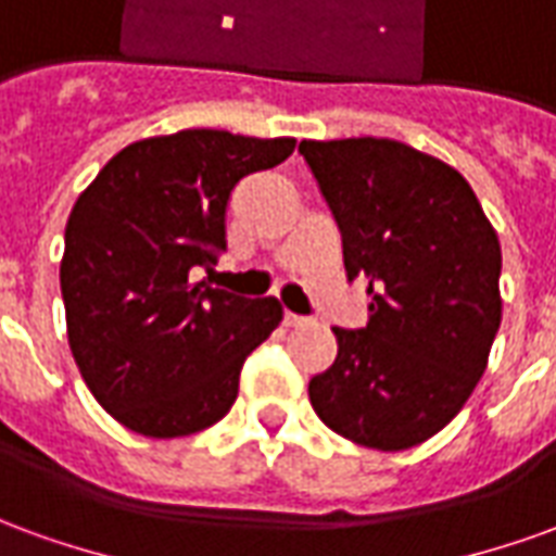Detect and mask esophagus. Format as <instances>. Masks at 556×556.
<instances>
[{
	"instance_id": "obj_1",
	"label": "esophagus",
	"mask_w": 556,
	"mask_h": 556,
	"mask_svg": "<svg viewBox=\"0 0 556 556\" xmlns=\"http://www.w3.org/2000/svg\"><path fill=\"white\" fill-rule=\"evenodd\" d=\"M306 321H309V318H303V315H294V313L282 315V325L286 327H303Z\"/></svg>"
}]
</instances>
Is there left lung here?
I'll list each match as a JSON object with an SVG mask.
<instances>
[{"instance_id":"1","label":"left lung","mask_w":556,"mask_h":556,"mask_svg":"<svg viewBox=\"0 0 556 556\" xmlns=\"http://www.w3.org/2000/svg\"><path fill=\"white\" fill-rule=\"evenodd\" d=\"M342 235L349 279L372 298L361 330L309 381L327 429L396 453L465 408L501 327V241L470 184L396 139H303Z\"/></svg>"}]
</instances>
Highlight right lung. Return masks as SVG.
Instances as JSON below:
<instances>
[{
    "label": "right lung",
    "instance_id": "1",
    "mask_svg": "<svg viewBox=\"0 0 556 556\" xmlns=\"http://www.w3.org/2000/svg\"><path fill=\"white\" fill-rule=\"evenodd\" d=\"M294 139L178 130L122 148L67 217L62 298L67 342L91 396L146 438H184L229 414L243 361L282 321L190 282L226 250L235 184L274 169Z\"/></svg>",
    "mask_w": 556,
    "mask_h": 556
}]
</instances>
